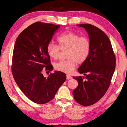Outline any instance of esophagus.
<instances>
[{"instance_id":"1","label":"esophagus","mask_w":127,"mask_h":127,"mask_svg":"<svg viewBox=\"0 0 127 127\" xmlns=\"http://www.w3.org/2000/svg\"><path fill=\"white\" fill-rule=\"evenodd\" d=\"M66 78L68 79H71V78H72V77H71L70 75H66Z\"/></svg>"}]
</instances>
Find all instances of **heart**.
Returning a JSON list of instances; mask_svg holds the SVG:
<instances>
[{
  "mask_svg": "<svg viewBox=\"0 0 127 127\" xmlns=\"http://www.w3.org/2000/svg\"><path fill=\"white\" fill-rule=\"evenodd\" d=\"M58 46L49 43L47 46V52L51 58H58L62 51H67V60L61 61L54 64L56 70L70 74L75 68L76 63L81 64L87 61L90 56L91 44L89 38L80 36L71 31H66L57 38Z\"/></svg>",
  "mask_w": 127,
  "mask_h": 127,
  "instance_id": "1",
  "label": "heart"
}]
</instances>
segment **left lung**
Segmentation results:
<instances>
[{"label":"left lung","instance_id":"8db88e82","mask_svg":"<svg viewBox=\"0 0 127 127\" xmlns=\"http://www.w3.org/2000/svg\"><path fill=\"white\" fill-rule=\"evenodd\" d=\"M88 32L91 48L90 56L78 69L85 76H73L78 86L73 91L75 100L88 106L98 102L110 86L116 67V57L106 34L93 25H77ZM84 78L85 80H84Z\"/></svg>","mask_w":127,"mask_h":127}]
</instances>
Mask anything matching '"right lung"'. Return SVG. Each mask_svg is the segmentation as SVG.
Masks as SVG:
<instances>
[{
  "instance_id": "1",
  "label": "right lung",
  "mask_w": 127,
  "mask_h": 127,
  "mask_svg": "<svg viewBox=\"0 0 127 127\" xmlns=\"http://www.w3.org/2000/svg\"><path fill=\"white\" fill-rule=\"evenodd\" d=\"M59 26L34 22L20 33L15 43L12 75L22 93L34 103L44 104L51 101L66 80L65 74L59 71L50 73L47 78L42 74L43 68L46 71L53 69L46 48Z\"/></svg>"
}]
</instances>
